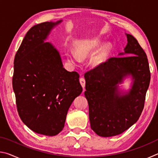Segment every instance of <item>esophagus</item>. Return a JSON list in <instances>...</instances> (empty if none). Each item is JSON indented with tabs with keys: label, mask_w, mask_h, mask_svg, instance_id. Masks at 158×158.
Returning a JSON list of instances; mask_svg holds the SVG:
<instances>
[{
	"label": "esophagus",
	"mask_w": 158,
	"mask_h": 158,
	"mask_svg": "<svg viewBox=\"0 0 158 158\" xmlns=\"http://www.w3.org/2000/svg\"><path fill=\"white\" fill-rule=\"evenodd\" d=\"M79 81H80V84H81V86H82V88H83V89H84V90H85V79H84V78H83V77H81V78H80V79H79Z\"/></svg>",
	"instance_id": "esophagus-1"
}]
</instances>
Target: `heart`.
I'll return each mask as SVG.
<instances>
[{"mask_svg": "<svg viewBox=\"0 0 158 158\" xmlns=\"http://www.w3.org/2000/svg\"><path fill=\"white\" fill-rule=\"evenodd\" d=\"M101 42L100 40L97 38L78 41L74 45L75 53L68 52L67 53L68 60L73 63H79L81 60L90 56L89 65L90 68L93 69L100 68L105 63L111 49L110 44H104L98 49Z\"/></svg>", "mask_w": 158, "mask_h": 158, "instance_id": "obj_1", "label": "heart"}]
</instances>
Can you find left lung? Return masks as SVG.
I'll list each match as a JSON object with an SVG mask.
<instances>
[{"label":"left lung","instance_id":"1","mask_svg":"<svg viewBox=\"0 0 158 158\" xmlns=\"http://www.w3.org/2000/svg\"><path fill=\"white\" fill-rule=\"evenodd\" d=\"M125 35L124 52L84 75L90 127L100 137L118 135L138 121L149 86L151 73L146 53L132 35ZM127 78L131 84L125 92L119 85Z\"/></svg>","mask_w":158,"mask_h":158}]
</instances>
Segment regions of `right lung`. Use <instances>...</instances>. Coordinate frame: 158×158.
Listing matches in <instances>:
<instances>
[{
	"mask_svg": "<svg viewBox=\"0 0 158 158\" xmlns=\"http://www.w3.org/2000/svg\"><path fill=\"white\" fill-rule=\"evenodd\" d=\"M62 21L33 26L14 60L12 86L19 115L31 130L46 136L62 131L69 106L83 90L79 74L66 70L59 52L46 41Z\"/></svg>",
	"mask_w": 158,
	"mask_h": 158,
	"instance_id": "add662e5",
	"label": "right lung"
}]
</instances>
